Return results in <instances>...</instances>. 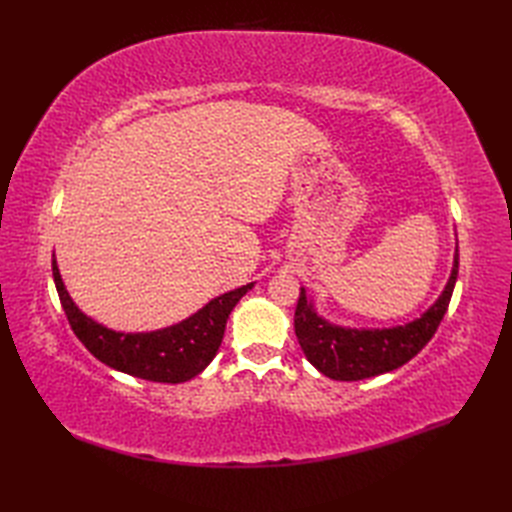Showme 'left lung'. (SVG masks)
<instances>
[{
  "label": "left lung",
  "instance_id": "8db88e82",
  "mask_svg": "<svg viewBox=\"0 0 512 512\" xmlns=\"http://www.w3.org/2000/svg\"><path fill=\"white\" fill-rule=\"evenodd\" d=\"M459 271V250L440 297L412 322L389 329H352L329 322L316 312V303L301 286L294 333L305 359L331 380H365L408 363L421 352L444 318Z\"/></svg>",
  "mask_w": 512,
  "mask_h": 512
}]
</instances>
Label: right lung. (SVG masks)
Here are the masks:
<instances>
[{"instance_id":"1","label":"right lung","mask_w":512,"mask_h":512,"mask_svg":"<svg viewBox=\"0 0 512 512\" xmlns=\"http://www.w3.org/2000/svg\"><path fill=\"white\" fill-rule=\"evenodd\" d=\"M53 280L74 335L98 361L128 376L166 384L188 382L213 361V356L220 350L230 312L243 294L254 288L252 282L224 292L173 327L126 333L108 329L102 322L81 312L61 280L55 254Z\"/></svg>"}]
</instances>
